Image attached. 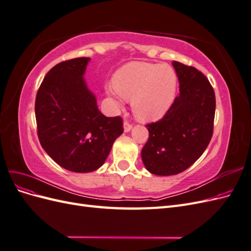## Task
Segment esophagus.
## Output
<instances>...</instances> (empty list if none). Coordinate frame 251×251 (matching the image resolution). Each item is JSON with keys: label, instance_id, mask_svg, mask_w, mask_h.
Returning a JSON list of instances; mask_svg holds the SVG:
<instances>
[{"label": "esophagus", "instance_id": "obj_1", "mask_svg": "<svg viewBox=\"0 0 251 251\" xmlns=\"http://www.w3.org/2000/svg\"><path fill=\"white\" fill-rule=\"evenodd\" d=\"M132 127H133V126L128 123V121H125L124 123V130H125V132H130L131 130H132Z\"/></svg>", "mask_w": 251, "mask_h": 251}]
</instances>
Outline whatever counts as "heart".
<instances>
[{
	"label": "heart",
	"instance_id": "obj_1",
	"mask_svg": "<svg viewBox=\"0 0 251 251\" xmlns=\"http://www.w3.org/2000/svg\"><path fill=\"white\" fill-rule=\"evenodd\" d=\"M114 85H105V92L123 105V97L132 101L135 116L142 123L161 119L173 105L178 77L172 67L162 64L132 62L114 75Z\"/></svg>",
	"mask_w": 251,
	"mask_h": 251
}]
</instances>
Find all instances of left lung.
Instances as JSON below:
<instances>
[{
    "label": "left lung",
    "mask_w": 251,
    "mask_h": 251,
    "mask_svg": "<svg viewBox=\"0 0 251 251\" xmlns=\"http://www.w3.org/2000/svg\"><path fill=\"white\" fill-rule=\"evenodd\" d=\"M180 94L157 123L147 125L149 139L141 151L146 169L158 176L185 171L206 150L214 132L216 96L208 79L194 67L172 63Z\"/></svg>",
    "instance_id": "left-lung-1"
}]
</instances>
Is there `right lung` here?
Segmentation results:
<instances>
[{
	"label": "right lung",
	"mask_w": 251,
	"mask_h": 251,
	"mask_svg": "<svg viewBox=\"0 0 251 251\" xmlns=\"http://www.w3.org/2000/svg\"><path fill=\"white\" fill-rule=\"evenodd\" d=\"M89 57L55 65L35 98L37 136L45 151L75 173L100 169L114 141L124 133L123 119L105 117L83 78Z\"/></svg>",
	"instance_id": "right-lung-1"
}]
</instances>
